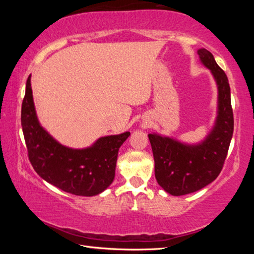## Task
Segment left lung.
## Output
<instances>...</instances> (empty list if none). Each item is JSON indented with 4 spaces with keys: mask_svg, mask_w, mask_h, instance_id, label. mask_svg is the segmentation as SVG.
Here are the masks:
<instances>
[{
    "mask_svg": "<svg viewBox=\"0 0 254 254\" xmlns=\"http://www.w3.org/2000/svg\"><path fill=\"white\" fill-rule=\"evenodd\" d=\"M201 64L214 76L218 89L217 117L212 131L199 143L187 144L157 133L148 135L158 184L174 196L187 195L214 182L220 175L233 135L231 89L224 70L206 49L197 51Z\"/></svg>",
    "mask_w": 254,
    "mask_h": 254,
    "instance_id": "8db88e82",
    "label": "left lung"
}]
</instances>
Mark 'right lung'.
<instances>
[{"label": "right lung", "instance_id": "add662e5", "mask_svg": "<svg viewBox=\"0 0 254 254\" xmlns=\"http://www.w3.org/2000/svg\"><path fill=\"white\" fill-rule=\"evenodd\" d=\"M21 126L33 169L47 183L77 196L101 194L113 183L119 149L130 132L102 136L92 147L71 149L56 141L38 121L31 76L21 109Z\"/></svg>", "mask_w": 254, "mask_h": 254}]
</instances>
